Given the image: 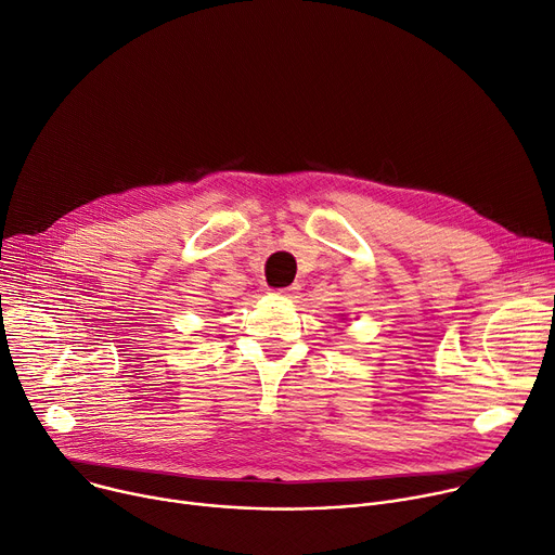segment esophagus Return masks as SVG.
<instances>
[{"instance_id": "1", "label": "esophagus", "mask_w": 555, "mask_h": 555, "mask_svg": "<svg viewBox=\"0 0 555 555\" xmlns=\"http://www.w3.org/2000/svg\"><path fill=\"white\" fill-rule=\"evenodd\" d=\"M294 289L296 287H279V289H272V294L274 296H289V294H294Z\"/></svg>"}]
</instances>
